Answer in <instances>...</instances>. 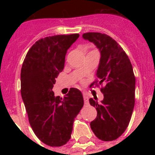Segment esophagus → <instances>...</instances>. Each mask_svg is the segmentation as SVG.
<instances>
[{"instance_id": "obj_1", "label": "esophagus", "mask_w": 155, "mask_h": 155, "mask_svg": "<svg viewBox=\"0 0 155 155\" xmlns=\"http://www.w3.org/2000/svg\"><path fill=\"white\" fill-rule=\"evenodd\" d=\"M83 97H84V103L87 104L88 103V96H87L86 94H83Z\"/></svg>"}]
</instances>
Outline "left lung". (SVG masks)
Returning a JSON list of instances; mask_svg holds the SVG:
<instances>
[{"instance_id":"left-lung-1","label":"left lung","mask_w":155,"mask_h":155,"mask_svg":"<svg viewBox=\"0 0 155 155\" xmlns=\"http://www.w3.org/2000/svg\"><path fill=\"white\" fill-rule=\"evenodd\" d=\"M82 37L93 42L100 51L98 81L90 86L105 84L101 88V102L90 98L97 116L90 126L94 135L104 141L117 139L124 134L131 119L135 103V76L128 56L123 48L108 35L87 32Z\"/></svg>"}]
</instances>
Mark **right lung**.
<instances>
[{"label":"right lung","instance_id":"obj_1","mask_svg":"<svg viewBox=\"0 0 155 155\" xmlns=\"http://www.w3.org/2000/svg\"><path fill=\"white\" fill-rule=\"evenodd\" d=\"M78 37L71 34L39 39L21 67V94L28 121L37 137L51 147H61L71 139L74 119L84 105L81 92L74 87L64 98L53 91L67 51Z\"/></svg>","mask_w":155,"mask_h":155}]
</instances>
